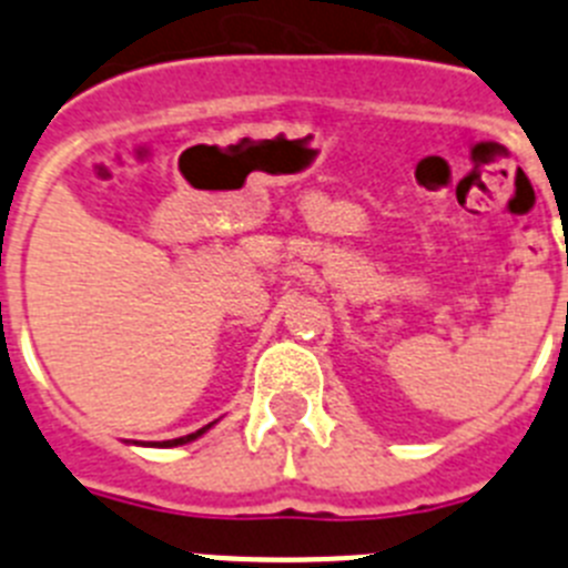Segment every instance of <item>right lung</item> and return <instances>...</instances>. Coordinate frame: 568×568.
<instances>
[{"mask_svg":"<svg viewBox=\"0 0 568 568\" xmlns=\"http://www.w3.org/2000/svg\"><path fill=\"white\" fill-rule=\"evenodd\" d=\"M210 426L213 424H207V426H202V429H199V433H190V435H184V438H173V440H162V444H155V446H179V444H187V440H195L199 438V435H204L210 429Z\"/></svg>","mask_w":568,"mask_h":568,"instance_id":"obj_1","label":"right lung"}]
</instances>
